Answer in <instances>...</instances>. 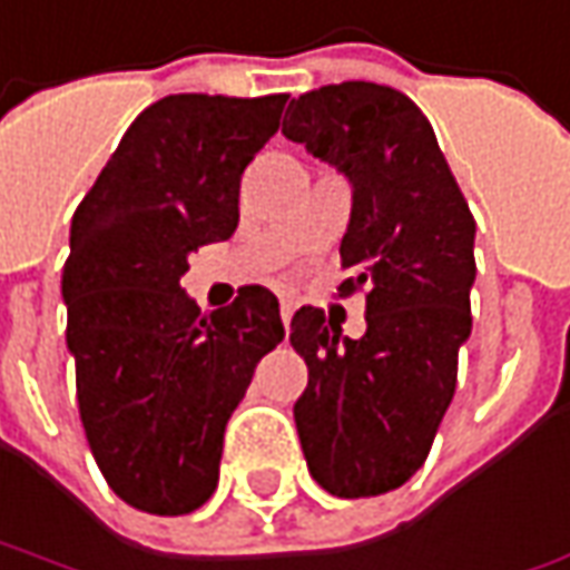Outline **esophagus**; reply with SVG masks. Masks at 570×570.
<instances>
[{"mask_svg":"<svg viewBox=\"0 0 570 570\" xmlns=\"http://www.w3.org/2000/svg\"><path fill=\"white\" fill-rule=\"evenodd\" d=\"M292 316H294V304L292 301H285V304H282V323H285V326H292Z\"/></svg>","mask_w":570,"mask_h":570,"instance_id":"34e87169","label":"esophagus"}]
</instances>
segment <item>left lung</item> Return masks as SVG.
<instances>
[{"label": "left lung", "instance_id": "obj_1", "mask_svg": "<svg viewBox=\"0 0 570 570\" xmlns=\"http://www.w3.org/2000/svg\"><path fill=\"white\" fill-rule=\"evenodd\" d=\"M282 134L351 181L342 297L366 288V332L301 307L307 364L294 423L311 476L338 499L399 490L423 468L471 335L473 223L433 125L401 90L345 80L288 102Z\"/></svg>", "mask_w": 570, "mask_h": 570}]
</instances>
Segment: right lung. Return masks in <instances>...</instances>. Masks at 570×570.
I'll list each match as a JSON object with an SVG mask.
<instances>
[{
	"label": "right lung",
	"instance_id": "right-lung-1",
	"mask_svg": "<svg viewBox=\"0 0 570 570\" xmlns=\"http://www.w3.org/2000/svg\"><path fill=\"white\" fill-rule=\"evenodd\" d=\"M288 94H175L134 118L71 219L68 351L90 452L121 502L187 514L216 492L225 423L285 338L276 294L200 313L187 257L238 228L240 175Z\"/></svg>",
	"mask_w": 570,
	"mask_h": 570
}]
</instances>
